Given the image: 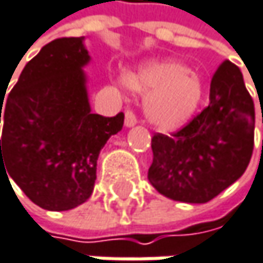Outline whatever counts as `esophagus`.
<instances>
[{"mask_svg": "<svg viewBox=\"0 0 263 263\" xmlns=\"http://www.w3.org/2000/svg\"><path fill=\"white\" fill-rule=\"evenodd\" d=\"M125 125H126L128 128L137 125V117H135V114H134L132 109H126V112H125Z\"/></svg>", "mask_w": 263, "mask_h": 263, "instance_id": "34e87169", "label": "esophagus"}]
</instances>
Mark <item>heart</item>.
I'll return each mask as SVG.
<instances>
[{"mask_svg":"<svg viewBox=\"0 0 263 263\" xmlns=\"http://www.w3.org/2000/svg\"><path fill=\"white\" fill-rule=\"evenodd\" d=\"M125 81L134 91L147 96L146 117L162 131H173L185 125L202 104L200 78L179 61L143 63L125 77Z\"/></svg>","mask_w":263,"mask_h":263,"instance_id":"heart-1","label":"heart"}]
</instances>
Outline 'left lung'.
Segmentation results:
<instances>
[{
    "label": "left lung",
    "mask_w": 263,
    "mask_h": 263,
    "mask_svg": "<svg viewBox=\"0 0 263 263\" xmlns=\"http://www.w3.org/2000/svg\"><path fill=\"white\" fill-rule=\"evenodd\" d=\"M253 146L254 104L239 67L226 60L212 77L209 105L170 137H152L147 178L172 200L206 203L244 175Z\"/></svg>",
    "instance_id": "obj_1"
}]
</instances>
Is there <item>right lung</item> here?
Segmentation results:
<instances>
[{"mask_svg":"<svg viewBox=\"0 0 263 263\" xmlns=\"http://www.w3.org/2000/svg\"><path fill=\"white\" fill-rule=\"evenodd\" d=\"M88 61L84 37L55 39L27 63L6 104L0 99V165L6 164L25 196L48 211L87 202L99 154L123 128V112H91L83 70Z\"/></svg>","mask_w":263,"mask_h":263,"instance_id":"obj_1","label":"right lung"}]
</instances>
